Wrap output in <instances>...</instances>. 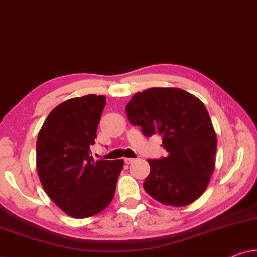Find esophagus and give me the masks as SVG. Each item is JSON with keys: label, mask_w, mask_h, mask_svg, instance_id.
Returning a JSON list of instances; mask_svg holds the SVG:
<instances>
[{"label": "esophagus", "mask_w": 257, "mask_h": 257, "mask_svg": "<svg viewBox=\"0 0 257 257\" xmlns=\"http://www.w3.org/2000/svg\"><path fill=\"white\" fill-rule=\"evenodd\" d=\"M133 162H135V158H130V157L124 158V163L125 164H130V163H133Z\"/></svg>", "instance_id": "34e87169"}]
</instances>
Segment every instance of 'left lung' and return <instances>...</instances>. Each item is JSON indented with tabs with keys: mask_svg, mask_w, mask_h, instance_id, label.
<instances>
[{
	"mask_svg": "<svg viewBox=\"0 0 257 257\" xmlns=\"http://www.w3.org/2000/svg\"><path fill=\"white\" fill-rule=\"evenodd\" d=\"M128 120L146 136L161 134L168 156L149 160L146 192L175 207L192 204L215 168L216 134L204 103L180 88L154 87L136 93L125 106Z\"/></svg>",
	"mask_w": 257,
	"mask_h": 257,
	"instance_id": "left-lung-1",
	"label": "left lung"
}]
</instances>
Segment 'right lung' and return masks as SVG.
I'll return each instance as SVG.
<instances>
[{"label": "right lung", "mask_w": 257, "mask_h": 257, "mask_svg": "<svg viewBox=\"0 0 257 257\" xmlns=\"http://www.w3.org/2000/svg\"><path fill=\"white\" fill-rule=\"evenodd\" d=\"M106 96L73 97L57 106L38 133L36 166L50 199L72 218H89L113 200L123 160L94 161L89 147Z\"/></svg>", "instance_id": "obj_1"}]
</instances>
